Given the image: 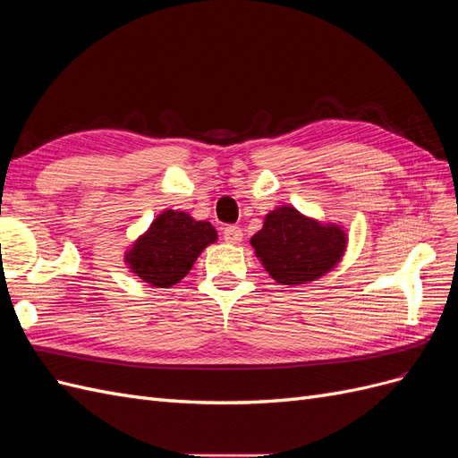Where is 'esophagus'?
<instances>
[{
    "mask_svg": "<svg viewBox=\"0 0 458 458\" xmlns=\"http://www.w3.org/2000/svg\"><path fill=\"white\" fill-rule=\"evenodd\" d=\"M224 239L229 244H239L242 241V229L239 225H227L224 229Z\"/></svg>",
    "mask_w": 458,
    "mask_h": 458,
    "instance_id": "1",
    "label": "esophagus"
}]
</instances>
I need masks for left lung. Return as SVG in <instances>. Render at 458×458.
<instances>
[{"mask_svg": "<svg viewBox=\"0 0 458 458\" xmlns=\"http://www.w3.org/2000/svg\"><path fill=\"white\" fill-rule=\"evenodd\" d=\"M263 267L281 284H306L342 259L348 234L335 224H318L294 206L271 210L250 239Z\"/></svg>", "mask_w": 458, "mask_h": 458, "instance_id": "1", "label": "left lung"}]
</instances>
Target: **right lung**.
Masks as SVG:
<instances>
[{"label":"right lung","instance_id":"obj_1","mask_svg":"<svg viewBox=\"0 0 458 458\" xmlns=\"http://www.w3.org/2000/svg\"><path fill=\"white\" fill-rule=\"evenodd\" d=\"M217 241L210 221L187 212L164 210L123 256L128 269L157 288H170L195 266L208 244Z\"/></svg>","mask_w":458,"mask_h":458}]
</instances>
